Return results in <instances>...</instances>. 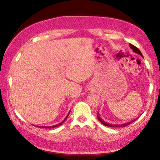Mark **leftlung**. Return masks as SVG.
Here are the masks:
<instances>
[{
  "label": "left lung",
  "mask_w": 160,
  "mask_h": 160,
  "mask_svg": "<svg viewBox=\"0 0 160 160\" xmlns=\"http://www.w3.org/2000/svg\"><path fill=\"white\" fill-rule=\"evenodd\" d=\"M129 46H130V48H132V50L133 51V52L136 53L138 54H139V55L142 56V54L141 53V51H140L136 47H135L134 45H132L131 44H129ZM142 57H143V56H142ZM97 118H98V120L103 124V125H104V126H109V127H112V128H113V127H115V128H116V127H125V126H127L130 125V124H131V123H132V122H134L135 121H136V119H137V118H135V119H134V120L130 121V122H127V123H123V124H119V125H113V124H111V123H107V122H105L104 120H102V119L100 118L99 113H97Z\"/></svg>",
  "instance_id": "8db88e82"
}]
</instances>
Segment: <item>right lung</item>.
Wrapping results in <instances>:
<instances>
[{"mask_svg": "<svg viewBox=\"0 0 160 160\" xmlns=\"http://www.w3.org/2000/svg\"><path fill=\"white\" fill-rule=\"evenodd\" d=\"M69 113H70V112L68 113V115L66 116V117L64 118V120L62 121L61 123H59L58 124H56V125H54V126H37V127H40V128H56V127H57V126H61V125H62V124H63V123H64V121L66 120L67 119V118H68V115H69Z\"/></svg>", "mask_w": 160, "mask_h": 160, "instance_id": "obj_1", "label": "right lung"}]
</instances>
